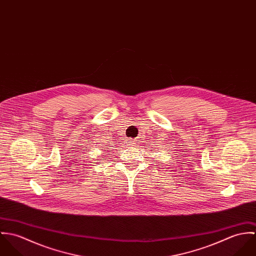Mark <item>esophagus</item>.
Returning <instances> with one entry per match:
<instances>
[{
    "label": "esophagus",
    "mask_w": 256,
    "mask_h": 256,
    "mask_svg": "<svg viewBox=\"0 0 256 256\" xmlns=\"http://www.w3.org/2000/svg\"><path fill=\"white\" fill-rule=\"evenodd\" d=\"M129 144H131V146H135L136 145V141L135 140H130Z\"/></svg>",
    "instance_id": "obj_1"
}]
</instances>
